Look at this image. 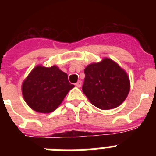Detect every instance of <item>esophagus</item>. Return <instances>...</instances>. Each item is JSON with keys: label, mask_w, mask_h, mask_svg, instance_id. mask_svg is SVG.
Returning a JSON list of instances; mask_svg holds the SVG:
<instances>
[{"label": "esophagus", "mask_w": 156, "mask_h": 156, "mask_svg": "<svg viewBox=\"0 0 156 156\" xmlns=\"http://www.w3.org/2000/svg\"><path fill=\"white\" fill-rule=\"evenodd\" d=\"M76 86L77 87H81V81L80 80L78 81V82L76 83Z\"/></svg>", "instance_id": "34e87169"}]
</instances>
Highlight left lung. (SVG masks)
Here are the masks:
<instances>
[{"mask_svg":"<svg viewBox=\"0 0 156 156\" xmlns=\"http://www.w3.org/2000/svg\"><path fill=\"white\" fill-rule=\"evenodd\" d=\"M83 92L92 105L102 110L115 108L127 97L130 82L126 72L115 62L104 58L84 69Z\"/></svg>","mask_w":156,"mask_h":156,"instance_id":"left-lung-1","label":"left lung"}]
</instances>
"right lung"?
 Wrapping results in <instances>:
<instances>
[{"label": "right lung", "mask_w": 156, "mask_h": 156, "mask_svg": "<svg viewBox=\"0 0 156 156\" xmlns=\"http://www.w3.org/2000/svg\"><path fill=\"white\" fill-rule=\"evenodd\" d=\"M74 85L57 66L38 65L22 84L23 98L29 107L41 113H50L58 107Z\"/></svg>", "instance_id": "1"}]
</instances>
